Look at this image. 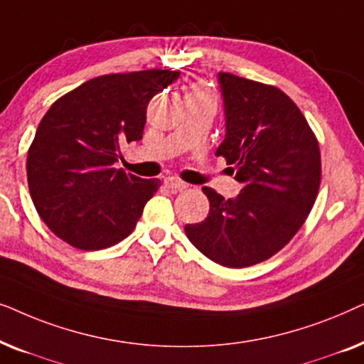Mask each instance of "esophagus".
<instances>
[{
	"label": "esophagus",
	"instance_id": "1",
	"mask_svg": "<svg viewBox=\"0 0 364 364\" xmlns=\"http://www.w3.org/2000/svg\"><path fill=\"white\" fill-rule=\"evenodd\" d=\"M164 183H166V187L172 188V191H181V188L186 187V182H182L181 178L177 177H167L166 181H164Z\"/></svg>",
	"mask_w": 364,
	"mask_h": 364
}]
</instances>
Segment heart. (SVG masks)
<instances>
[{"label": "heart", "mask_w": 364, "mask_h": 364, "mask_svg": "<svg viewBox=\"0 0 364 364\" xmlns=\"http://www.w3.org/2000/svg\"><path fill=\"white\" fill-rule=\"evenodd\" d=\"M193 94H198V96H203V97H210L212 99V96L210 94H208V91H205V89H202V87H197L196 91H192Z\"/></svg>", "instance_id": "1"}]
</instances>
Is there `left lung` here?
<instances>
[{
	"label": "left lung",
	"instance_id": "8db88e82",
	"mask_svg": "<svg viewBox=\"0 0 364 364\" xmlns=\"http://www.w3.org/2000/svg\"><path fill=\"white\" fill-rule=\"evenodd\" d=\"M217 79L225 139L215 156L235 167L242 191L223 198L203 187L210 210L203 222L186 225V235L212 262L243 268L280 252L305 223L320 188V147L300 109L278 87L230 73Z\"/></svg>",
	"mask_w": 364,
	"mask_h": 364
}]
</instances>
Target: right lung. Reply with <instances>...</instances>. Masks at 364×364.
Masks as SVG:
<instances>
[{
  "label": "right lung",
  "mask_w": 364,
  "mask_h": 364,
  "mask_svg": "<svg viewBox=\"0 0 364 364\" xmlns=\"http://www.w3.org/2000/svg\"><path fill=\"white\" fill-rule=\"evenodd\" d=\"M177 77L168 69L106 74L49 107L26 172L34 207L54 235L79 250H102L131 235L161 181L114 164L122 144L142 139L149 101Z\"/></svg>",
  "instance_id": "right-lung-1"
}]
</instances>
